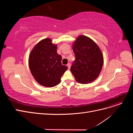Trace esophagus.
<instances>
[{"label": "esophagus", "instance_id": "esophagus-1", "mask_svg": "<svg viewBox=\"0 0 133 133\" xmlns=\"http://www.w3.org/2000/svg\"><path fill=\"white\" fill-rule=\"evenodd\" d=\"M70 66H71L70 63H68V64H67V66L68 67V68H69V69H70Z\"/></svg>", "mask_w": 133, "mask_h": 133}]
</instances>
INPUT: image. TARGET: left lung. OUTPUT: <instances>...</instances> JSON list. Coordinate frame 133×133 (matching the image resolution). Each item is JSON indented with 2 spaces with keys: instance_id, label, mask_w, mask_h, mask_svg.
<instances>
[{
  "instance_id": "1",
  "label": "left lung",
  "mask_w": 133,
  "mask_h": 133,
  "mask_svg": "<svg viewBox=\"0 0 133 133\" xmlns=\"http://www.w3.org/2000/svg\"><path fill=\"white\" fill-rule=\"evenodd\" d=\"M75 59L70 70L75 80L82 84L94 81L102 70L103 56L93 41L86 36L80 35L73 46Z\"/></svg>"
}]
</instances>
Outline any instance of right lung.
I'll return each mask as SVG.
<instances>
[{"label": "right lung", "mask_w": 133, "mask_h": 133, "mask_svg": "<svg viewBox=\"0 0 133 133\" xmlns=\"http://www.w3.org/2000/svg\"><path fill=\"white\" fill-rule=\"evenodd\" d=\"M57 53V45L51 39H43L35 46L29 58V65L34 78L41 85L53 87L60 83L68 66L62 64Z\"/></svg>", "instance_id": "1"}]
</instances>
